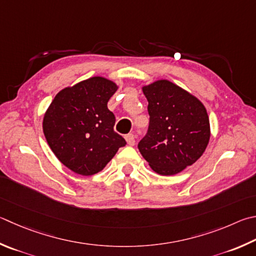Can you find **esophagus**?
<instances>
[{
    "mask_svg": "<svg viewBox=\"0 0 256 256\" xmlns=\"http://www.w3.org/2000/svg\"><path fill=\"white\" fill-rule=\"evenodd\" d=\"M136 136L134 134H128L126 136H125V140H126L128 146H134L136 144Z\"/></svg>",
    "mask_w": 256,
    "mask_h": 256,
    "instance_id": "obj_1",
    "label": "esophagus"
}]
</instances>
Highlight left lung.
Returning <instances> with one entry per match:
<instances>
[{
    "mask_svg": "<svg viewBox=\"0 0 256 256\" xmlns=\"http://www.w3.org/2000/svg\"><path fill=\"white\" fill-rule=\"evenodd\" d=\"M150 123L138 150L154 172L172 176L202 156L210 138L205 106L197 97L166 80L142 87Z\"/></svg>",
    "mask_w": 256,
    "mask_h": 256,
    "instance_id": "left-lung-1",
    "label": "left lung"
}]
</instances>
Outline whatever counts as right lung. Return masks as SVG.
Wrapping results in <instances>:
<instances>
[{
    "mask_svg": "<svg viewBox=\"0 0 256 256\" xmlns=\"http://www.w3.org/2000/svg\"><path fill=\"white\" fill-rule=\"evenodd\" d=\"M118 85L92 77L60 90L44 116V133L54 156L82 176L105 168L126 142L114 131L115 116L108 102Z\"/></svg>",
    "mask_w": 256,
    "mask_h": 256,
    "instance_id": "add662e5",
    "label": "right lung"
}]
</instances>
